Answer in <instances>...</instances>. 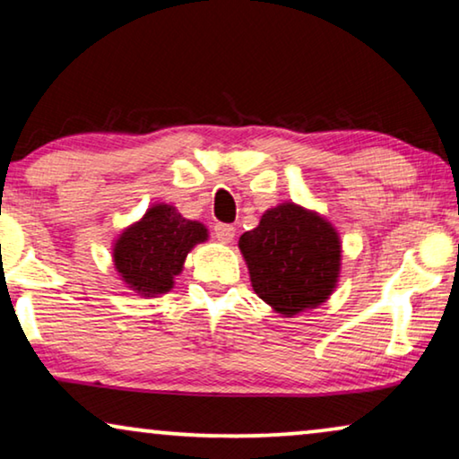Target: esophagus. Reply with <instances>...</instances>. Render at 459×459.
Segmentation results:
<instances>
[{"instance_id": "esophagus-1", "label": "esophagus", "mask_w": 459, "mask_h": 459, "mask_svg": "<svg viewBox=\"0 0 459 459\" xmlns=\"http://www.w3.org/2000/svg\"><path fill=\"white\" fill-rule=\"evenodd\" d=\"M212 231H215V238L221 242H231L236 236V228L230 223H215L212 225Z\"/></svg>"}]
</instances>
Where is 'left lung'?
Instances as JSON below:
<instances>
[{
	"mask_svg": "<svg viewBox=\"0 0 459 459\" xmlns=\"http://www.w3.org/2000/svg\"><path fill=\"white\" fill-rule=\"evenodd\" d=\"M255 292L284 316L324 303L334 290L341 242L322 217L280 204L240 238Z\"/></svg>",
	"mask_w": 459,
	"mask_h": 459,
	"instance_id": "1",
	"label": "left lung"
}]
</instances>
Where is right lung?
Here are the masks:
<instances>
[{"label":"right lung","mask_w":459,"mask_h":459,"mask_svg":"<svg viewBox=\"0 0 459 459\" xmlns=\"http://www.w3.org/2000/svg\"><path fill=\"white\" fill-rule=\"evenodd\" d=\"M206 240L203 223L187 221L171 204H156L115 244V265L129 288L162 294L173 288L186 255Z\"/></svg>","instance_id":"1"}]
</instances>
